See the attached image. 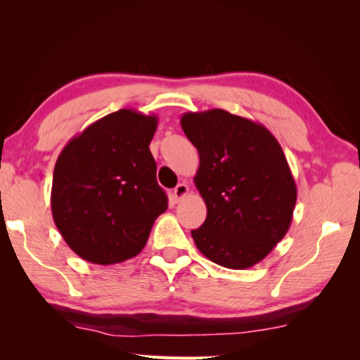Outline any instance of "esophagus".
Returning <instances> with one entry per match:
<instances>
[{
  "label": "esophagus",
  "mask_w": 360,
  "mask_h": 360,
  "mask_svg": "<svg viewBox=\"0 0 360 360\" xmlns=\"http://www.w3.org/2000/svg\"><path fill=\"white\" fill-rule=\"evenodd\" d=\"M187 193H188V186L186 184V182H181V184L174 187V198L176 200H182Z\"/></svg>",
  "instance_id": "34e87169"
}]
</instances>
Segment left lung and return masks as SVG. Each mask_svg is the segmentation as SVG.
<instances>
[{"label":"left lung","mask_w":360,"mask_h":360,"mask_svg":"<svg viewBox=\"0 0 360 360\" xmlns=\"http://www.w3.org/2000/svg\"><path fill=\"white\" fill-rule=\"evenodd\" d=\"M181 127L198 150L193 181L208 210L192 230L198 251L231 270L259 264L288 233L297 202L281 146L262 124L224 109L182 114Z\"/></svg>","instance_id":"obj_1"}]
</instances>
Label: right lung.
I'll return each instance as SVG.
<instances>
[{"label": "right lung", "instance_id": "right-lung-1", "mask_svg": "<svg viewBox=\"0 0 360 360\" xmlns=\"http://www.w3.org/2000/svg\"><path fill=\"white\" fill-rule=\"evenodd\" d=\"M157 115L119 109L70 139L53 169V222L84 260L112 265L143 251L168 208L149 144Z\"/></svg>", "mask_w": 360, "mask_h": 360}]
</instances>
